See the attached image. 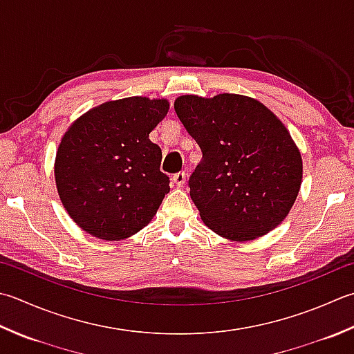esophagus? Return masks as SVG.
I'll list each match as a JSON object with an SVG mask.
<instances>
[{
    "label": "esophagus",
    "mask_w": 354,
    "mask_h": 354,
    "mask_svg": "<svg viewBox=\"0 0 354 354\" xmlns=\"http://www.w3.org/2000/svg\"><path fill=\"white\" fill-rule=\"evenodd\" d=\"M185 173L184 171H179L176 173L175 176H173V183H175L178 187H183L185 184Z\"/></svg>",
    "instance_id": "1"
}]
</instances>
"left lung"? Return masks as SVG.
I'll use <instances>...</instances> for the list:
<instances>
[{
    "instance_id": "8db88e82",
    "label": "left lung",
    "mask_w": 354,
    "mask_h": 354,
    "mask_svg": "<svg viewBox=\"0 0 354 354\" xmlns=\"http://www.w3.org/2000/svg\"><path fill=\"white\" fill-rule=\"evenodd\" d=\"M175 110L203 159L190 196L204 224L228 241H253L278 227L302 183V158L272 110L244 95H183Z\"/></svg>"
}]
</instances>
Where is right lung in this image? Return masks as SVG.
Instances as JSON below:
<instances>
[{
  "mask_svg": "<svg viewBox=\"0 0 354 354\" xmlns=\"http://www.w3.org/2000/svg\"><path fill=\"white\" fill-rule=\"evenodd\" d=\"M169 109L164 98L130 96L90 109L67 129L55 158V183L82 230L120 241L153 219L170 181L159 170L162 151L149 135Z\"/></svg>",
  "mask_w": 354,
  "mask_h": 354,
  "instance_id": "obj_1",
  "label": "right lung"
}]
</instances>
